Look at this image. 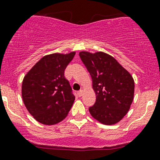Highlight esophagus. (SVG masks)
I'll use <instances>...</instances> for the list:
<instances>
[{"instance_id": "34e87169", "label": "esophagus", "mask_w": 160, "mask_h": 160, "mask_svg": "<svg viewBox=\"0 0 160 160\" xmlns=\"http://www.w3.org/2000/svg\"><path fill=\"white\" fill-rule=\"evenodd\" d=\"M83 94V92H82V90H80L78 92V96H79V97H81L82 96Z\"/></svg>"}]
</instances>
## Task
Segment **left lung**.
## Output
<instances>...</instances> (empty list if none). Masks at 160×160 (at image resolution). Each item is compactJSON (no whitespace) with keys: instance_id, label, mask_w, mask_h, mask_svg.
Wrapping results in <instances>:
<instances>
[{"instance_id":"left-lung-1","label":"left lung","mask_w":160,"mask_h":160,"mask_svg":"<svg viewBox=\"0 0 160 160\" xmlns=\"http://www.w3.org/2000/svg\"><path fill=\"white\" fill-rule=\"evenodd\" d=\"M79 56L92 79L96 103L91 115L105 125L118 122L128 112L134 96L132 75L113 56L99 51H81Z\"/></svg>"}]
</instances>
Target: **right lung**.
<instances>
[{
    "mask_svg": "<svg viewBox=\"0 0 160 160\" xmlns=\"http://www.w3.org/2000/svg\"><path fill=\"white\" fill-rule=\"evenodd\" d=\"M74 55V51L46 55L24 76L23 103L30 114L42 124L61 122L74 102L72 88L64 78V70Z\"/></svg>",
    "mask_w": 160,
    "mask_h": 160,
    "instance_id": "add662e5",
    "label": "right lung"
}]
</instances>
